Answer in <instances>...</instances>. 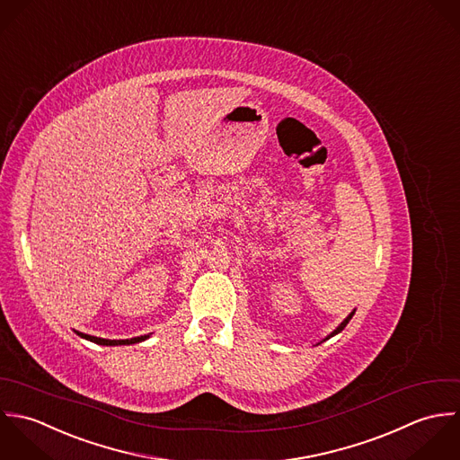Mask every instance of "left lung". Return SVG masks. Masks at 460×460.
I'll list each match as a JSON object with an SVG mask.
<instances>
[{"mask_svg": "<svg viewBox=\"0 0 460 460\" xmlns=\"http://www.w3.org/2000/svg\"><path fill=\"white\" fill-rule=\"evenodd\" d=\"M354 313H356V309H354V311H352V313H350V314H349V316H347V318H345V320H343V322H341V323H340V325H338V327H336V331H332V332H331V334H329V336H327V338H325V340H329V338H332V336H336V334H338V332H341V331H343V329H345V327H347V323H349V322H350V320H352V316H354ZM325 340H323V341H325Z\"/></svg>", "mask_w": 460, "mask_h": 460, "instance_id": "left-lung-1", "label": "left lung"}]
</instances>
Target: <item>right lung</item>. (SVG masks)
<instances>
[{
	"mask_svg": "<svg viewBox=\"0 0 460 460\" xmlns=\"http://www.w3.org/2000/svg\"><path fill=\"white\" fill-rule=\"evenodd\" d=\"M76 334H78V336H82V338H85V340H89V341H93V343H97V345H106V347H115V345H133V343H140V341H144V340H147V338H149V334H147V336H138V338H131V340H102V338L89 336V334H84V332H78V331H76Z\"/></svg>",
	"mask_w": 460,
	"mask_h": 460,
	"instance_id": "obj_1",
	"label": "right lung"
}]
</instances>
